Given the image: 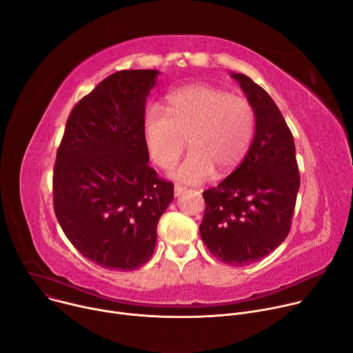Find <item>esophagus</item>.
I'll return each mask as SVG.
<instances>
[{
	"label": "esophagus",
	"instance_id": "34e87169",
	"mask_svg": "<svg viewBox=\"0 0 353 353\" xmlns=\"http://www.w3.org/2000/svg\"><path fill=\"white\" fill-rule=\"evenodd\" d=\"M186 190V188L185 186H182V185H175V188H174V193H175V196H179V194H182L183 192Z\"/></svg>",
	"mask_w": 353,
	"mask_h": 353
}]
</instances>
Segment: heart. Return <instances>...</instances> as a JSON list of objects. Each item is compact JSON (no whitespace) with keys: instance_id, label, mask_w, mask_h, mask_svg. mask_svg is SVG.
<instances>
[{"instance_id":"heart-1","label":"heart","mask_w":353,"mask_h":353,"mask_svg":"<svg viewBox=\"0 0 353 353\" xmlns=\"http://www.w3.org/2000/svg\"><path fill=\"white\" fill-rule=\"evenodd\" d=\"M255 125L252 105L243 97L192 84L167 95L165 110L151 105L143 116V139L151 161L170 167L188 145L190 152L171 171L185 183L231 172L245 157Z\"/></svg>"}]
</instances>
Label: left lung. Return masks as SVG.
<instances>
[{"instance_id": "8db88e82", "label": "left lung", "mask_w": 353, "mask_h": 353, "mask_svg": "<svg viewBox=\"0 0 353 353\" xmlns=\"http://www.w3.org/2000/svg\"><path fill=\"white\" fill-rule=\"evenodd\" d=\"M254 108L255 134L243 163L203 192L202 240L212 255L244 266L275 251L288 237L300 188L292 132L276 103L250 77L232 72Z\"/></svg>"}]
</instances>
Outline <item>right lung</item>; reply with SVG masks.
<instances>
[{
  "mask_svg": "<svg viewBox=\"0 0 353 353\" xmlns=\"http://www.w3.org/2000/svg\"><path fill=\"white\" fill-rule=\"evenodd\" d=\"M157 70H122L78 102L53 170V206L74 248L97 265L134 270L150 261L174 183L147 164L143 116Z\"/></svg>",
  "mask_w": 353,
  "mask_h": 353,
  "instance_id": "right-lung-1",
  "label": "right lung"
}]
</instances>
